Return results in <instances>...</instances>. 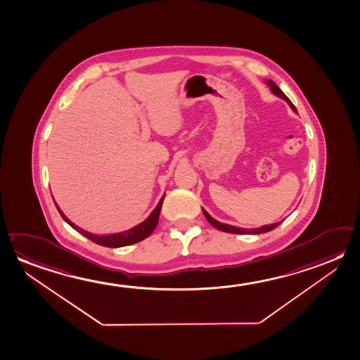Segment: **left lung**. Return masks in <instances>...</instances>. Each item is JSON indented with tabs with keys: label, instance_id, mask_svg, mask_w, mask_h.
I'll return each mask as SVG.
<instances>
[{
	"label": "left lung",
	"instance_id": "1",
	"mask_svg": "<svg viewBox=\"0 0 360 360\" xmlns=\"http://www.w3.org/2000/svg\"><path fill=\"white\" fill-rule=\"evenodd\" d=\"M266 84L270 86V90L273 91V94H275L276 96L284 98L286 103H289V106L292 109V111H294V112H297V109H295V106H294L290 100H289V97L286 96L285 94L280 90L279 86L276 85L274 81L268 80L266 81ZM202 212H204V215H205L206 220H207L209 223L212 224L214 228H217V230H221L224 233H230V234H263V233L271 231L273 229L276 228V226H279L280 224H281V221H279V223L270 224V225H264L262 228L243 229L238 228V226H233V225H229V224H224L220 223V221H217V220H215L214 217H210V215H209L204 209H202Z\"/></svg>",
	"mask_w": 360,
	"mask_h": 360
}]
</instances>
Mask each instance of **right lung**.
<instances>
[{"instance_id": "obj_1", "label": "right lung", "mask_w": 360, "mask_h": 360, "mask_svg": "<svg viewBox=\"0 0 360 360\" xmlns=\"http://www.w3.org/2000/svg\"><path fill=\"white\" fill-rule=\"evenodd\" d=\"M165 199V195L161 198L160 201L158 206L155 207L154 212L150 214V217L143 221V223L139 224L136 226H134L132 229H129L126 231L122 233H117V234H110V235H95L85 231L82 229L76 226L74 223H71L68 217H65L58 204L55 202V205L58 207L60 215L63 217V220L66 223L69 224L71 228H74L76 231H79L81 235L86 236L87 239L91 240L94 243H96L98 245L106 246V248H121V246L132 245V244H136L141 240L146 239L148 236L153 234L158 221H159V217H160L161 206H162V201Z\"/></svg>"}]
</instances>
